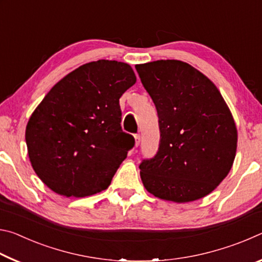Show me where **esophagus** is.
I'll return each instance as SVG.
<instances>
[{"instance_id":"obj_1","label":"esophagus","mask_w":262,"mask_h":262,"mask_svg":"<svg viewBox=\"0 0 262 262\" xmlns=\"http://www.w3.org/2000/svg\"><path fill=\"white\" fill-rule=\"evenodd\" d=\"M135 145L136 147H139V144H140V142H141V136H140V134H135Z\"/></svg>"}]
</instances>
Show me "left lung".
<instances>
[{"mask_svg":"<svg viewBox=\"0 0 262 262\" xmlns=\"http://www.w3.org/2000/svg\"><path fill=\"white\" fill-rule=\"evenodd\" d=\"M158 114V151L143 159L145 189L163 200H199L221 184L236 157L237 128L219 89L178 60L136 64Z\"/></svg>","mask_w":262,"mask_h":262,"instance_id":"obj_1","label":"left lung"}]
</instances>
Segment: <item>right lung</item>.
I'll return each mask as SVG.
<instances>
[{
	"instance_id": "1",
	"label": "right lung",
	"mask_w": 262,
	"mask_h": 262,
	"mask_svg": "<svg viewBox=\"0 0 262 262\" xmlns=\"http://www.w3.org/2000/svg\"><path fill=\"white\" fill-rule=\"evenodd\" d=\"M135 82L129 64L89 62L57 82L34 110L25 132L30 162L53 192L83 198L108 187L135 144L122 130L119 105Z\"/></svg>"
}]
</instances>
